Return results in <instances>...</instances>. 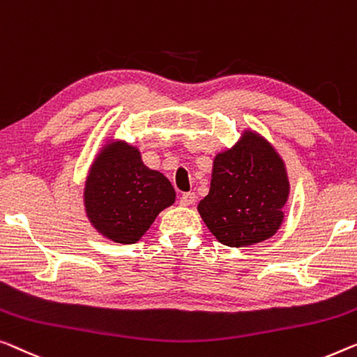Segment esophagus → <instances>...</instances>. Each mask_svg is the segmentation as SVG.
<instances>
[{
  "label": "esophagus",
  "mask_w": 357,
  "mask_h": 357,
  "mask_svg": "<svg viewBox=\"0 0 357 357\" xmlns=\"http://www.w3.org/2000/svg\"><path fill=\"white\" fill-rule=\"evenodd\" d=\"M195 194L194 192H185V194H183L181 195V199H179V204L181 205H184V206H189V205H192V204H195Z\"/></svg>",
  "instance_id": "esophagus-1"
}]
</instances>
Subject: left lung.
<instances>
[{
	"instance_id": "1",
	"label": "left lung",
	"mask_w": 357,
	"mask_h": 357,
	"mask_svg": "<svg viewBox=\"0 0 357 357\" xmlns=\"http://www.w3.org/2000/svg\"><path fill=\"white\" fill-rule=\"evenodd\" d=\"M289 194L284 160L263 136L247 130L215 157L210 192L197 210L218 242L248 247L278 232Z\"/></svg>"
}]
</instances>
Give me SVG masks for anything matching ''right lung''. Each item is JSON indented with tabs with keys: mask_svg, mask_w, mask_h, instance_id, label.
<instances>
[{
	"mask_svg": "<svg viewBox=\"0 0 357 357\" xmlns=\"http://www.w3.org/2000/svg\"><path fill=\"white\" fill-rule=\"evenodd\" d=\"M174 199L172 183L160 172L147 168L137 147L125 141L102 147L84 184L89 222L116 243H136Z\"/></svg>",
	"mask_w": 357,
	"mask_h": 357,
	"instance_id": "1",
	"label": "right lung"
}]
</instances>
